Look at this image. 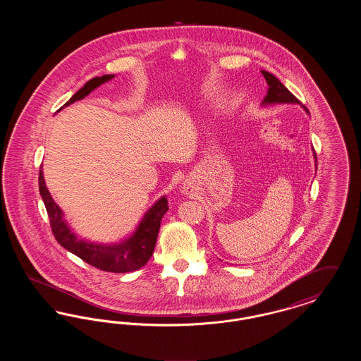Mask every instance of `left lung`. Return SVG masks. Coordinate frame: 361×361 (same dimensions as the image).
I'll return each mask as SVG.
<instances>
[{"mask_svg": "<svg viewBox=\"0 0 361 361\" xmlns=\"http://www.w3.org/2000/svg\"><path fill=\"white\" fill-rule=\"evenodd\" d=\"M262 75L267 80L268 84V92L265 99L262 100V105H271V104H296L299 103V100L292 94L291 92L283 85L274 74H271L269 71L261 70ZM303 108L306 109V112L310 114L309 109L303 105ZM314 158H315V166H317V155L314 153Z\"/></svg>", "mask_w": 361, "mask_h": 361, "instance_id": "obj_1", "label": "left lung"}]
</instances>
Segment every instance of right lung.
<instances>
[{"label": "right lung", "instance_id": "obj_1", "mask_svg": "<svg viewBox=\"0 0 361 361\" xmlns=\"http://www.w3.org/2000/svg\"><path fill=\"white\" fill-rule=\"evenodd\" d=\"M114 77V74H105L103 77L92 78L62 108L78 100H82L92 90L112 80ZM62 108H59V111ZM39 190L50 218L52 234L55 240H58V243L73 255H75L77 257L84 259L89 265L114 274L137 271L149 261V258L152 257L154 252L161 219L169 209L166 197L162 196L159 200H157L154 206L145 214L137 230L130 238L121 240L119 243L104 245L81 240L71 231L69 224H66L63 218V211L52 200L51 195L46 187L42 169L39 172Z\"/></svg>", "mask_w": 361, "mask_h": 361}]
</instances>
